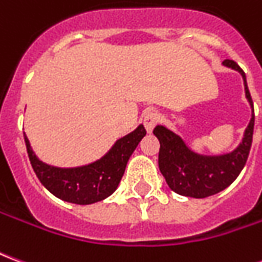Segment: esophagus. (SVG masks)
<instances>
[{
  "label": "esophagus",
  "instance_id": "34e87169",
  "mask_svg": "<svg viewBox=\"0 0 262 262\" xmlns=\"http://www.w3.org/2000/svg\"><path fill=\"white\" fill-rule=\"evenodd\" d=\"M157 122H159V115L156 114V112H147L146 114L144 119H143V123H144V127H146L147 133L153 132L154 126L157 125Z\"/></svg>",
  "mask_w": 262,
  "mask_h": 262
}]
</instances>
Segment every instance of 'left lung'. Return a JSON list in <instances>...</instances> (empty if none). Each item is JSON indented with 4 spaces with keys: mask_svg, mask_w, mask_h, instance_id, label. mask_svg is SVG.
<instances>
[{
    "mask_svg": "<svg viewBox=\"0 0 262 262\" xmlns=\"http://www.w3.org/2000/svg\"><path fill=\"white\" fill-rule=\"evenodd\" d=\"M223 66L242 75L244 94L251 109V119L243 133L242 142L231 151L205 154L193 150L178 133L165 125L154 127V136L160 142L159 168L171 191L188 198L210 196L219 193L236 180L247 161L254 130V106L248 91L246 74L238 66L225 60Z\"/></svg>",
    "mask_w": 262,
    "mask_h": 262,
    "instance_id": "8db88e82",
    "label": "left lung"
}]
</instances>
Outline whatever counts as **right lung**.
Here are the masks:
<instances>
[{"instance_id": "right-lung-1", "label": "right lung", "mask_w": 262, "mask_h": 262, "mask_svg": "<svg viewBox=\"0 0 262 262\" xmlns=\"http://www.w3.org/2000/svg\"><path fill=\"white\" fill-rule=\"evenodd\" d=\"M144 136V126L139 125L133 132L118 139L101 159L90 164L66 168L39 159L24 133L28 156L39 181L54 196L75 205H91L111 196L125 174L130 156Z\"/></svg>"}]
</instances>
